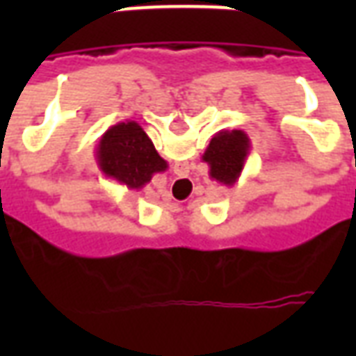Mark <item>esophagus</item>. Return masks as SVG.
I'll list each match as a JSON object with an SVG mask.
<instances>
[{
  "mask_svg": "<svg viewBox=\"0 0 356 356\" xmlns=\"http://www.w3.org/2000/svg\"><path fill=\"white\" fill-rule=\"evenodd\" d=\"M183 181H186V179H183Z\"/></svg>",
  "mask_w": 356,
  "mask_h": 356,
  "instance_id": "obj_1",
  "label": "esophagus"
}]
</instances>
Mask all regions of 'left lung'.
I'll use <instances>...</instances> for the list:
<instances>
[{
	"mask_svg": "<svg viewBox=\"0 0 356 356\" xmlns=\"http://www.w3.org/2000/svg\"><path fill=\"white\" fill-rule=\"evenodd\" d=\"M252 143L242 129H223L209 140L202 160L208 163L209 177L225 186H232L244 170Z\"/></svg>",
	"mask_w": 356,
	"mask_h": 356,
	"instance_id": "1",
	"label": "left lung"
}]
</instances>
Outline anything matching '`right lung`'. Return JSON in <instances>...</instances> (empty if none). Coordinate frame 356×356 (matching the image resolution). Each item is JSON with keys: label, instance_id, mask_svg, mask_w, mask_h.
<instances>
[{"label": "right lung", "instance_id": "right-lung-1", "mask_svg": "<svg viewBox=\"0 0 356 356\" xmlns=\"http://www.w3.org/2000/svg\"><path fill=\"white\" fill-rule=\"evenodd\" d=\"M95 160L104 177L131 191H139L150 183L154 173L168 170V162L156 152L145 129L131 120L102 133Z\"/></svg>", "mask_w": 356, "mask_h": 356}]
</instances>
